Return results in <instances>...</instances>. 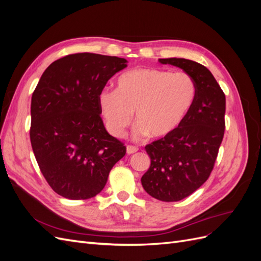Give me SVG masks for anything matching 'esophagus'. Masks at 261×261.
I'll use <instances>...</instances> for the list:
<instances>
[{"mask_svg": "<svg viewBox=\"0 0 261 261\" xmlns=\"http://www.w3.org/2000/svg\"><path fill=\"white\" fill-rule=\"evenodd\" d=\"M138 151V148L135 147V146H130L128 145L127 147H126V152H127V154H132V153H135Z\"/></svg>", "mask_w": 261, "mask_h": 261, "instance_id": "1", "label": "esophagus"}]
</instances>
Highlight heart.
I'll return each mask as SVG.
<instances>
[{
  "instance_id": "b5f03b06",
  "label": "heart",
  "mask_w": 261,
  "mask_h": 261,
  "mask_svg": "<svg viewBox=\"0 0 261 261\" xmlns=\"http://www.w3.org/2000/svg\"><path fill=\"white\" fill-rule=\"evenodd\" d=\"M195 93L193 78L184 72L139 67L118 77L116 90L100 91L98 103L112 136L123 135L135 112L136 136L163 138L183 122Z\"/></svg>"
}]
</instances>
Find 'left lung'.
<instances>
[{
  "label": "left lung",
  "mask_w": 261,
  "mask_h": 261,
  "mask_svg": "<svg viewBox=\"0 0 261 261\" xmlns=\"http://www.w3.org/2000/svg\"><path fill=\"white\" fill-rule=\"evenodd\" d=\"M159 62L181 68L196 86L193 105L178 127L145 147L151 163L141 185L153 198L171 202L192 195L210 176L224 135L225 94L199 63L179 58Z\"/></svg>",
  "instance_id": "1"
}]
</instances>
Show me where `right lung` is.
Returning a JSON list of instances; mask_svg holds the SVG:
<instances>
[{
  "label": "right lung",
  "mask_w": 261,
  "mask_h": 261,
  "mask_svg": "<svg viewBox=\"0 0 261 261\" xmlns=\"http://www.w3.org/2000/svg\"><path fill=\"white\" fill-rule=\"evenodd\" d=\"M126 63L109 55L69 54L44 70L33 93L31 147L48 184L64 198L98 195L126 153L107 132L98 103L100 91Z\"/></svg>",
  "instance_id": "obj_1"
}]
</instances>
